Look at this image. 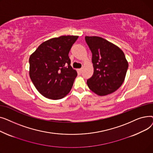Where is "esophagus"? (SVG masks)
Returning a JSON list of instances; mask_svg holds the SVG:
<instances>
[{
    "label": "esophagus",
    "instance_id": "esophagus-1",
    "mask_svg": "<svg viewBox=\"0 0 153 153\" xmlns=\"http://www.w3.org/2000/svg\"><path fill=\"white\" fill-rule=\"evenodd\" d=\"M78 71L80 72V73H81L82 71V69H78Z\"/></svg>",
    "mask_w": 153,
    "mask_h": 153
}]
</instances>
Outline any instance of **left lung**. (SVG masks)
I'll return each instance as SVG.
<instances>
[{"mask_svg": "<svg viewBox=\"0 0 153 153\" xmlns=\"http://www.w3.org/2000/svg\"><path fill=\"white\" fill-rule=\"evenodd\" d=\"M92 54L94 74L87 80L89 89L100 96L115 92L124 82L128 63L123 51L99 36L85 37Z\"/></svg>", "mask_w": 153, "mask_h": 153, "instance_id": "left-lung-1", "label": "left lung"}]
</instances>
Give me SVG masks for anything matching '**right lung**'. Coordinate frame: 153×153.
I'll list each match as a JSON object with an SVG mask.
<instances>
[{"instance_id": "1", "label": "right lung", "mask_w": 153, "mask_h": 153, "mask_svg": "<svg viewBox=\"0 0 153 153\" xmlns=\"http://www.w3.org/2000/svg\"><path fill=\"white\" fill-rule=\"evenodd\" d=\"M78 36H61L40 45L29 58V74L44 97L62 99L71 91L77 74L71 66L69 53Z\"/></svg>"}]
</instances>
